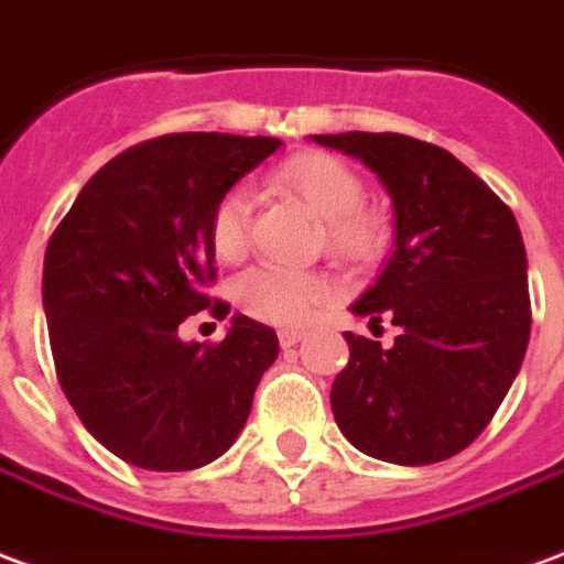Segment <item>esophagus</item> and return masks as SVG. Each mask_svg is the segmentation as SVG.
Masks as SVG:
<instances>
[{"label":"esophagus","instance_id":"obj_1","mask_svg":"<svg viewBox=\"0 0 564 564\" xmlns=\"http://www.w3.org/2000/svg\"><path fill=\"white\" fill-rule=\"evenodd\" d=\"M300 339H303V330H297V327H291V330H279V343H282V348H291V345H297Z\"/></svg>","mask_w":564,"mask_h":564}]
</instances>
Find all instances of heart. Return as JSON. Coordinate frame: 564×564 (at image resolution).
Listing matches in <instances>:
<instances>
[{
  "label": "heart",
  "instance_id": "1",
  "mask_svg": "<svg viewBox=\"0 0 564 564\" xmlns=\"http://www.w3.org/2000/svg\"><path fill=\"white\" fill-rule=\"evenodd\" d=\"M282 192L303 197L322 219H327V246L348 264H372L388 228L381 213L367 207V186L351 164L333 152H300L270 174ZM252 197L240 186L228 188L209 209L207 237L221 261H240L249 249ZM333 297V282L315 270L264 264L242 273L237 303L246 315L267 324H300Z\"/></svg>",
  "mask_w": 564,
  "mask_h": 564
}]
</instances>
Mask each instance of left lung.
Instances as JSON below:
<instances>
[{"mask_svg":"<svg viewBox=\"0 0 564 564\" xmlns=\"http://www.w3.org/2000/svg\"><path fill=\"white\" fill-rule=\"evenodd\" d=\"M376 171L397 249L351 310L400 327L390 348L345 333L333 417L364 454L430 466L466 451L505 400L532 330L525 246L511 207L435 143L397 131L312 134Z\"/></svg>","mask_w":564,"mask_h":564,"instance_id":"1","label":"left lung"}]
</instances>
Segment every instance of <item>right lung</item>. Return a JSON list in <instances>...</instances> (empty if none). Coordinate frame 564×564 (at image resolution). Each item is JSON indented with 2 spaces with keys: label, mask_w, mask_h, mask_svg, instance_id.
I'll use <instances>...</instances> for the list:
<instances>
[{
  "label": "right lung",
  "mask_w": 564,
  "mask_h": 564,
  "mask_svg": "<svg viewBox=\"0 0 564 564\" xmlns=\"http://www.w3.org/2000/svg\"><path fill=\"white\" fill-rule=\"evenodd\" d=\"M282 147L276 138L183 131L110 159L56 225L41 297L56 378L110 454L150 471H188L234 445L276 333L237 315L221 343L176 327L209 300L216 252L209 209Z\"/></svg>",
  "instance_id": "obj_1"
}]
</instances>
